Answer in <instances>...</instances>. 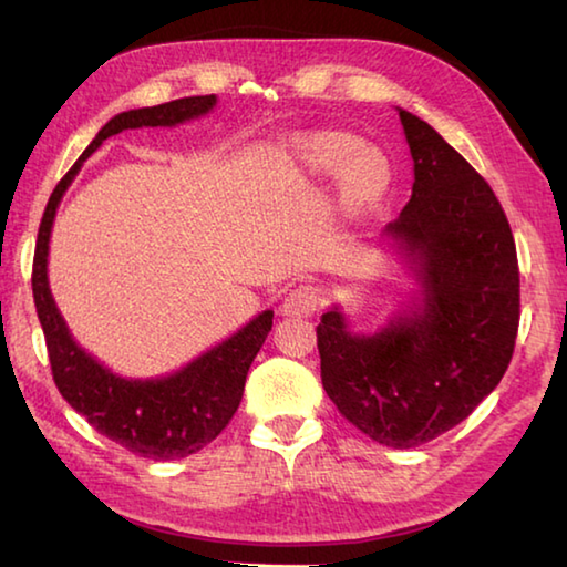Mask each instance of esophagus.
<instances>
[{
    "label": "esophagus",
    "instance_id": "34e87169",
    "mask_svg": "<svg viewBox=\"0 0 567 567\" xmlns=\"http://www.w3.org/2000/svg\"><path fill=\"white\" fill-rule=\"evenodd\" d=\"M318 302H320L318 290L310 285H300L285 297L280 305V312L285 318H310V315L318 310Z\"/></svg>",
    "mask_w": 567,
    "mask_h": 567
}]
</instances>
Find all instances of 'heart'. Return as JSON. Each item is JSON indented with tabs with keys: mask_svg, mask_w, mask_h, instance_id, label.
Returning <instances> with one entry per match:
<instances>
[{
	"mask_svg": "<svg viewBox=\"0 0 567 567\" xmlns=\"http://www.w3.org/2000/svg\"><path fill=\"white\" fill-rule=\"evenodd\" d=\"M352 142H332V145H322L310 155V167L315 172L332 169L338 162L348 155ZM390 187V167L378 152L362 150L358 155L344 162L338 179V203L344 209H368L378 205L382 197L388 195Z\"/></svg>",
	"mask_w": 567,
	"mask_h": 567,
	"instance_id": "heart-1",
	"label": "heart"
}]
</instances>
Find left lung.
Segmentation results:
<instances>
[{
  "mask_svg": "<svg viewBox=\"0 0 567 567\" xmlns=\"http://www.w3.org/2000/svg\"><path fill=\"white\" fill-rule=\"evenodd\" d=\"M412 157V195L382 245L410 290L375 330L322 312V388L364 435L417 447L463 422L503 380L520 320L511 225L487 182L415 114L398 107Z\"/></svg>",
  "mask_w": 567,
  "mask_h": 567,
  "instance_id": "left-lung-1",
  "label": "left lung"
}]
</instances>
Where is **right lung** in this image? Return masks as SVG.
I'll use <instances>...</instances> for the list:
<instances>
[{"label": "right lung", "mask_w": 567, "mask_h": 567, "mask_svg": "<svg viewBox=\"0 0 567 567\" xmlns=\"http://www.w3.org/2000/svg\"><path fill=\"white\" fill-rule=\"evenodd\" d=\"M215 94H205L114 114L54 187L37 237L32 292L56 388L97 433L147 460L187 457L223 433L239 408L247 370L272 330L275 312L262 310L255 315L227 340L213 344L167 375L124 378L74 340L70 324L54 302L47 275L52 227L64 192L104 140L124 130L177 127L205 117L215 110Z\"/></svg>", "instance_id": "add662e5"}]
</instances>
